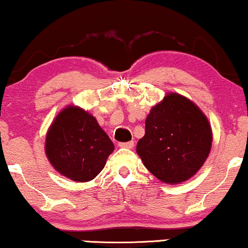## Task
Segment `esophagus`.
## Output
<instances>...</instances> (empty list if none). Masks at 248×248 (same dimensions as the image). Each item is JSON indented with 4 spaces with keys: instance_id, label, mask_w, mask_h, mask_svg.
Listing matches in <instances>:
<instances>
[{
    "instance_id": "esophagus-1",
    "label": "esophagus",
    "mask_w": 248,
    "mask_h": 248,
    "mask_svg": "<svg viewBox=\"0 0 248 248\" xmlns=\"http://www.w3.org/2000/svg\"><path fill=\"white\" fill-rule=\"evenodd\" d=\"M120 147L126 148V149H132L134 147V141H128V142H122L120 143Z\"/></svg>"
}]
</instances>
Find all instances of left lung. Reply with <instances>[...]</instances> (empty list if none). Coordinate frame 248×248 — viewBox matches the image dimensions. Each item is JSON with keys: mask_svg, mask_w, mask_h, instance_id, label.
Returning a JSON list of instances; mask_svg holds the SVG:
<instances>
[{"mask_svg": "<svg viewBox=\"0 0 248 248\" xmlns=\"http://www.w3.org/2000/svg\"><path fill=\"white\" fill-rule=\"evenodd\" d=\"M211 147L208 117L188 98L169 93L151 108L137 154L159 181L179 184L199 171Z\"/></svg>", "mask_w": 248, "mask_h": 248, "instance_id": "1", "label": "left lung"}]
</instances>
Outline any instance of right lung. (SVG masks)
I'll list each match as a JSON object with an SVG mask.
<instances>
[{
	"mask_svg": "<svg viewBox=\"0 0 248 248\" xmlns=\"http://www.w3.org/2000/svg\"><path fill=\"white\" fill-rule=\"evenodd\" d=\"M114 144L96 117L69 105L47 131L46 157L54 169L74 182H89L103 170Z\"/></svg>",
	"mask_w": 248,
	"mask_h": 248,
	"instance_id": "add662e5",
	"label": "right lung"
}]
</instances>
